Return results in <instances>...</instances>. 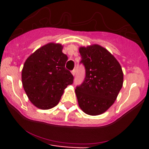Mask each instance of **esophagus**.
Listing matches in <instances>:
<instances>
[{"label":"esophagus","instance_id":"1","mask_svg":"<svg viewBox=\"0 0 149 149\" xmlns=\"http://www.w3.org/2000/svg\"><path fill=\"white\" fill-rule=\"evenodd\" d=\"M72 74H73V76L75 75V69H74V70L72 71Z\"/></svg>","mask_w":149,"mask_h":149}]
</instances>
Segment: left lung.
Instances as JSON below:
<instances>
[{"label":"left lung","mask_w":149,"mask_h":149,"mask_svg":"<svg viewBox=\"0 0 149 149\" xmlns=\"http://www.w3.org/2000/svg\"><path fill=\"white\" fill-rule=\"evenodd\" d=\"M86 77L75 93L81 110L90 116L104 113L113 104L123 85V72L115 56L99 45L80 47Z\"/></svg>","instance_id":"obj_1"}]
</instances>
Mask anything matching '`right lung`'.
Segmentation results:
<instances>
[{
  "label": "right lung",
  "instance_id": "add662e5",
  "mask_svg": "<svg viewBox=\"0 0 149 149\" xmlns=\"http://www.w3.org/2000/svg\"><path fill=\"white\" fill-rule=\"evenodd\" d=\"M61 44L50 42L28 56L22 72V85L30 102L42 110L59 103L74 77L65 68L68 56Z\"/></svg>",
  "mask_w": 149,
  "mask_h": 149
}]
</instances>
